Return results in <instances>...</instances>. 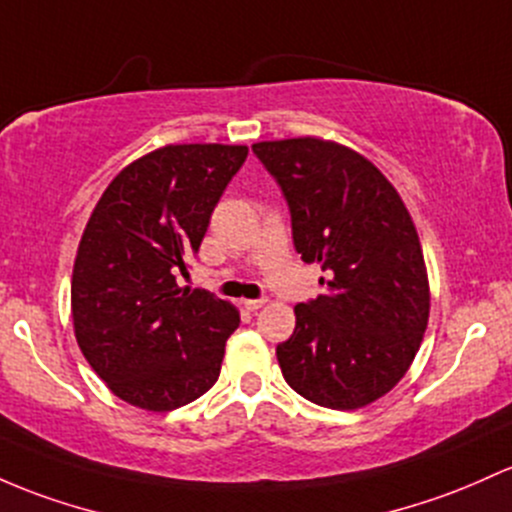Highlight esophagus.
<instances>
[{
  "label": "esophagus",
  "mask_w": 512,
  "mask_h": 512,
  "mask_svg": "<svg viewBox=\"0 0 512 512\" xmlns=\"http://www.w3.org/2000/svg\"><path fill=\"white\" fill-rule=\"evenodd\" d=\"M265 303H267V299H247L245 308H247V311H257V308H262Z\"/></svg>",
  "instance_id": "esophagus-1"
}]
</instances>
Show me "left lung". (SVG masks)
<instances>
[{
  "label": "left lung",
  "mask_w": 512,
  "mask_h": 512,
  "mask_svg": "<svg viewBox=\"0 0 512 512\" xmlns=\"http://www.w3.org/2000/svg\"><path fill=\"white\" fill-rule=\"evenodd\" d=\"M282 189L303 262L325 294L294 308L277 345L286 384L335 411L367 406L401 381L428 328L430 291L411 213L367 157L320 138L252 145Z\"/></svg>",
  "instance_id": "1"
}]
</instances>
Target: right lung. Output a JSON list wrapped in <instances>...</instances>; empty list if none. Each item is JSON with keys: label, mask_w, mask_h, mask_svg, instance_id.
<instances>
[{"label": "right lung", "mask_w": 512, "mask_h": 512, "mask_svg": "<svg viewBox=\"0 0 512 512\" xmlns=\"http://www.w3.org/2000/svg\"><path fill=\"white\" fill-rule=\"evenodd\" d=\"M245 157V145H165L116 174L89 216L72 269L75 338L131 406L174 411L221 374L238 308L177 277Z\"/></svg>", "instance_id": "obj_1"}]
</instances>
